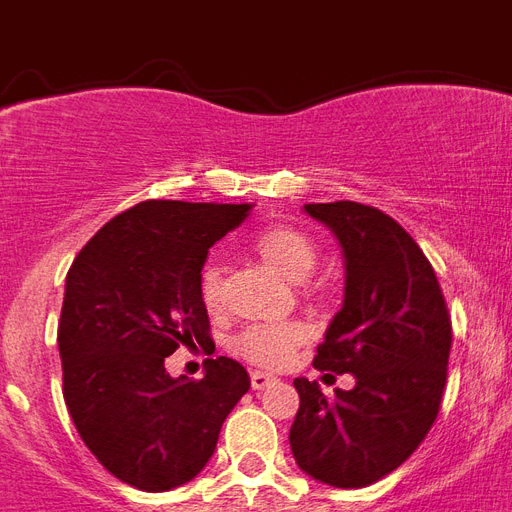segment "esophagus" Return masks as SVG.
Wrapping results in <instances>:
<instances>
[{
  "instance_id": "esophagus-1",
  "label": "esophagus",
  "mask_w": 512,
  "mask_h": 512,
  "mask_svg": "<svg viewBox=\"0 0 512 512\" xmlns=\"http://www.w3.org/2000/svg\"><path fill=\"white\" fill-rule=\"evenodd\" d=\"M249 380H252V388L255 390H265V388H271L273 382H276V377L268 372H260V369H255V372H249Z\"/></svg>"
}]
</instances>
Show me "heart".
Here are the masks:
<instances>
[{"instance_id": "1", "label": "heart", "mask_w": 512, "mask_h": 512, "mask_svg": "<svg viewBox=\"0 0 512 512\" xmlns=\"http://www.w3.org/2000/svg\"><path fill=\"white\" fill-rule=\"evenodd\" d=\"M252 249L265 265L279 271L284 279L300 281L303 292H311L308 279L319 265V247L308 233L292 225H271L257 233ZM201 305L209 313L220 311L223 305V271L217 263H207L199 273ZM308 340V329L300 321H281V324H252L241 329L231 340V350L249 364L263 369H281L292 361L300 345Z\"/></svg>"}]
</instances>
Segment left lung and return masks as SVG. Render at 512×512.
<instances>
[{"mask_svg":"<svg viewBox=\"0 0 512 512\" xmlns=\"http://www.w3.org/2000/svg\"><path fill=\"white\" fill-rule=\"evenodd\" d=\"M335 233L345 297L313 358L356 385L321 393L297 377L300 409L289 444L300 470L337 489L388 476L425 441L441 409L452 321L436 271L417 241L380 209L358 201L305 204Z\"/></svg>","mask_w":512,"mask_h":512,"instance_id":"8db88e82","label":"left lung"}]
</instances>
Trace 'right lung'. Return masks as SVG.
<instances>
[{
  "label": "right lung",
  "instance_id": "1",
  "mask_svg": "<svg viewBox=\"0 0 512 512\" xmlns=\"http://www.w3.org/2000/svg\"><path fill=\"white\" fill-rule=\"evenodd\" d=\"M252 204L140 201L76 255L58 324L63 398L98 462L140 492H170L209 462L225 417L249 390L233 358L201 380L170 377L164 358L209 342L199 273L209 247Z\"/></svg>",
  "mask_w": 512,
  "mask_h": 512
}]
</instances>
